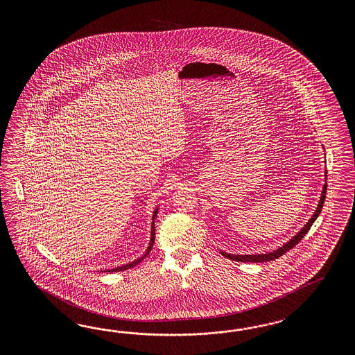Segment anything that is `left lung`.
Returning <instances> with one entry per match:
<instances>
[{
  "label": "left lung",
  "instance_id": "8db88e82",
  "mask_svg": "<svg viewBox=\"0 0 355 355\" xmlns=\"http://www.w3.org/2000/svg\"><path fill=\"white\" fill-rule=\"evenodd\" d=\"M325 193H327V183L324 184L322 187V198H320V202L318 205V208L315 211V214L312 215L311 218L309 220V223L306 225L302 227L301 232L295 236H293L291 241L288 243H285L282 248L275 250L273 252H269V254H260V255H232V254H226V252H221L225 258L232 259V260H236V261H243V263H264V261H270V260H275V259H279L281 255H284L285 252H288L291 248H294L300 241H301L303 236L307 234V232L310 230L312 224L315 223V220L318 218V216L320 215L322 212V205H324V200H325Z\"/></svg>",
  "mask_w": 355,
  "mask_h": 355
}]
</instances>
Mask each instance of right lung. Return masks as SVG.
I'll return each instance as SVG.
<instances>
[{
  "label": "right lung",
  "instance_id": "1",
  "mask_svg": "<svg viewBox=\"0 0 355 355\" xmlns=\"http://www.w3.org/2000/svg\"><path fill=\"white\" fill-rule=\"evenodd\" d=\"M157 215V209L153 212V218L152 220H155V217ZM153 242H155V223H152V234H150V246L147 248V254L144 255V257H141V258L137 259L135 261H131L129 264H126V266H122V267H117V268L109 269L107 272H119V270H125V269L132 268V267H135L138 263H140L143 259L146 258L147 255H148V252L150 251V248L153 246Z\"/></svg>",
  "mask_w": 355,
  "mask_h": 355
}]
</instances>
